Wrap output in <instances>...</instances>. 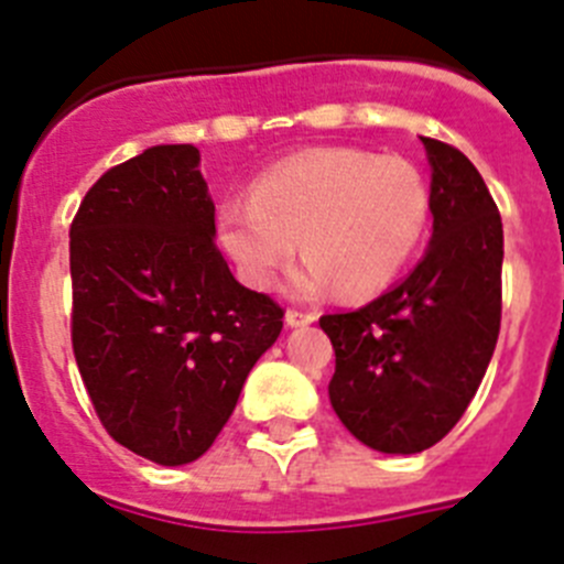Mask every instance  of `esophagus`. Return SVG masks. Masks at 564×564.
Wrapping results in <instances>:
<instances>
[{
  "mask_svg": "<svg viewBox=\"0 0 564 564\" xmlns=\"http://www.w3.org/2000/svg\"><path fill=\"white\" fill-rule=\"evenodd\" d=\"M317 314L314 312H301V308H289L286 312V326L289 328H301V326H312Z\"/></svg>",
  "mask_w": 564,
  "mask_h": 564,
  "instance_id": "1",
  "label": "esophagus"
}]
</instances>
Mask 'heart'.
Masks as SVG:
<instances>
[{"instance_id":"obj_1","label":"heart","mask_w":564,"mask_h":564,"mask_svg":"<svg viewBox=\"0 0 564 564\" xmlns=\"http://www.w3.org/2000/svg\"><path fill=\"white\" fill-rule=\"evenodd\" d=\"M430 225V187L415 165L354 149L294 156L219 210V241L247 286L270 289L301 238L297 292L337 283L368 297L413 261Z\"/></svg>"}]
</instances>
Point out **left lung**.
Returning <instances> with one entry per match:
<instances>
[{
  "label": "left lung",
  "mask_w": 564,
  "mask_h": 564,
  "mask_svg": "<svg viewBox=\"0 0 564 564\" xmlns=\"http://www.w3.org/2000/svg\"><path fill=\"white\" fill-rule=\"evenodd\" d=\"M421 143L433 169L427 252L368 306L319 317L337 357L334 413L354 438L388 455L430 449L458 424L500 334V213L458 149Z\"/></svg>",
  "instance_id": "obj_1"
}]
</instances>
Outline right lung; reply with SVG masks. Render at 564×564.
Returning a JSON list of instances; mask_svg holds the SVG:
<instances>
[{
  "label": "right lung",
  "mask_w": 564,
  "mask_h": 564,
  "mask_svg": "<svg viewBox=\"0 0 564 564\" xmlns=\"http://www.w3.org/2000/svg\"><path fill=\"white\" fill-rule=\"evenodd\" d=\"M194 145L106 171L69 227L73 351L111 438L162 466L210 449L247 373L283 328L216 247Z\"/></svg>",
  "instance_id": "right-lung-1"
}]
</instances>
